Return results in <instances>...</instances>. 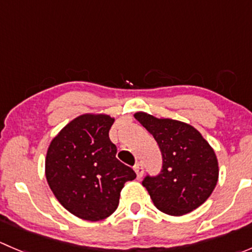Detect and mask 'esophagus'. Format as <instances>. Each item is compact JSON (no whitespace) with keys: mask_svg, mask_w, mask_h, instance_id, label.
<instances>
[{"mask_svg":"<svg viewBox=\"0 0 252 252\" xmlns=\"http://www.w3.org/2000/svg\"><path fill=\"white\" fill-rule=\"evenodd\" d=\"M134 171H135L138 178H141L142 174H144V166H142L141 163H136L135 166H134Z\"/></svg>","mask_w":252,"mask_h":252,"instance_id":"esophagus-1","label":"esophagus"}]
</instances>
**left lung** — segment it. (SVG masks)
Segmentation results:
<instances>
[{
    "instance_id": "8db88e82",
    "label": "left lung",
    "mask_w": 252,
    "mask_h": 252,
    "mask_svg": "<svg viewBox=\"0 0 252 252\" xmlns=\"http://www.w3.org/2000/svg\"><path fill=\"white\" fill-rule=\"evenodd\" d=\"M134 117L154 135L162 154L161 172L142 180L155 206L171 216L187 215L201 206L218 180L217 157L210 144L183 122L145 112Z\"/></svg>"
}]
</instances>
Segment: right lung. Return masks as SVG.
<instances>
[{"mask_svg": "<svg viewBox=\"0 0 252 252\" xmlns=\"http://www.w3.org/2000/svg\"><path fill=\"white\" fill-rule=\"evenodd\" d=\"M113 122L106 114L79 116L48 146V185L61 205L81 220L96 222L111 216L126 182L136 178L116 157L117 147L108 136Z\"/></svg>", "mask_w": 252, "mask_h": 252, "instance_id": "right-lung-1", "label": "right lung"}]
</instances>
